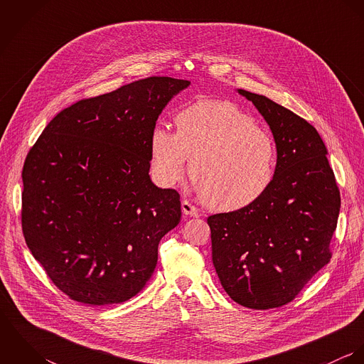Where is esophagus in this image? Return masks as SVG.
Masks as SVG:
<instances>
[{"label":"esophagus","mask_w":364,"mask_h":364,"mask_svg":"<svg viewBox=\"0 0 364 364\" xmlns=\"http://www.w3.org/2000/svg\"><path fill=\"white\" fill-rule=\"evenodd\" d=\"M182 213H183L185 215H193V217H198V215H199L198 208H195L193 205H191L188 200H183V202H182Z\"/></svg>","instance_id":"obj_1"}]
</instances>
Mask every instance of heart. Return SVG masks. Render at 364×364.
I'll return each instance as SVG.
<instances>
[{
	"instance_id": "obj_1",
	"label": "heart",
	"mask_w": 364,
	"mask_h": 364,
	"mask_svg": "<svg viewBox=\"0 0 364 364\" xmlns=\"http://www.w3.org/2000/svg\"><path fill=\"white\" fill-rule=\"evenodd\" d=\"M176 133L156 126L150 136L151 168L156 179L172 186L191 176L203 200L218 211L248 208L272 185L277 149L269 132L228 101L202 100L182 107Z\"/></svg>"
}]
</instances>
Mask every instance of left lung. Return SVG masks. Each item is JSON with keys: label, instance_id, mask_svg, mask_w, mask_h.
Here are the masks:
<instances>
[{"label": "left lung", "instance_id": "1", "mask_svg": "<svg viewBox=\"0 0 364 364\" xmlns=\"http://www.w3.org/2000/svg\"><path fill=\"white\" fill-rule=\"evenodd\" d=\"M237 92L269 124L277 165L272 185L255 203L208 217L211 255L235 303L267 310L290 303L331 259L341 195L314 126L263 95Z\"/></svg>", "mask_w": 364, "mask_h": 364}]
</instances>
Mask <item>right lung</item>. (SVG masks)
Instances as JSON below:
<instances>
[{
  "mask_svg": "<svg viewBox=\"0 0 364 364\" xmlns=\"http://www.w3.org/2000/svg\"><path fill=\"white\" fill-rule=\"evenodd\" d=\"M191 81L150 77L61 110L22 171L28 248L70 299L106 306L151 277L161 238L181 221L179 193L150 178V136Z\"/></svg>",
  "mask_w": 364,
  "mask_h": 364,
  "instance_id": "obj_1",
  "label": "right lung"
}]
</instances>
